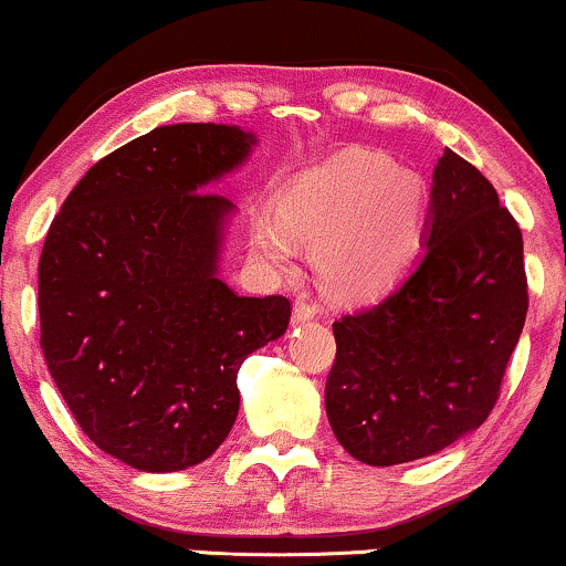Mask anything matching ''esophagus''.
<instances>
[{"instance_id": "1", "label": "esophagus", "mask_w": 566, "mask_h": 566, "mask_svg": "<svg viewBox=\"0 0 566 566\" xmlns=\"http://www.w3.org/2000/svg\"><path fill=\"white\" fill-rule=\"evenodd\" d=\"M317 317V306L306 304V302H296L294 304V323H310V319Z\"/></svg>"}]
</instances>
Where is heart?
Returning <instances> with one entry per match:
<instances>
[{"mask_svg":"<svg viewBox=\"0 0 566 566\" xmlns=\"http://www.w3.org/2000/svg\"><path fill=\"white\" fill-rule=\"evenodd\" d=\"M422 218L415 172L378 151L352 149L302 172L277 199V214H251L249 247L262 270L285 275L298 260V241L315 243V270L327 289L365 298L407 268Z\"/></svg>","mask_w":566,"mask_h":566,"instance_id":"1","label":"heart"}]
</instances>
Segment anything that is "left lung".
I'll return each instance as SVG.
<instances>
[{
  "label": "left lung",
  "instance_id": "1",
  "mask_svg": "<svg viewBox=\"0 0 566 566\" xmlns=\"http://www.w3.org/2000/svg\"><path fill=\"white\" fill-rule=\"evenodd\" d=\"M527 315L517 220L478 167L446 149L422 254L386 296L333 323L325 411L359 462L449 449L488 420Z\"/></svg>",
  "mask_w": 566,
  "mask_h": 566
}]
</instances>
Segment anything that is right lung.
I'll return each instance as SVG.
<instances>
[{
	"instance_id": "add662e5",
	"label": "right lung",
	"mask_w": 566,
	"mask_h": 566,
	"mask_svg": "<svg viewBox=\"0 0 566 566\" xmlns=\"http://www.w3.org/2000/svg\"><path fill=\"white\" fill-rule=\"evenodd\" d=\"M239 125H163L70 191L39 262L41 352L75 422L142 472L205 462L239 417L243 359L289 327L283 296L218 277L233 201L207 191L243 165Z\"/></svg>"
}]
</instances>
